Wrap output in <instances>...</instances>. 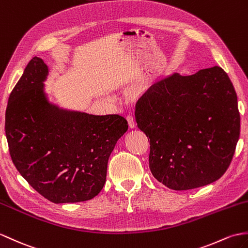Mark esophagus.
I'll list each match as a JSON object with an SVG mask.
<instances>
[{
	"label": "esophagus",
	"instance_id": "1",
	"mask_svg": "<svg viewBox=\"0 0 248 248\" xmlns=\"http://www.w3.org/2000/svg\"><path fill=\"white\" fill-rule=\"evenodd\" d=\"M126 122H128L129 124V128L130 129H134L135 128V122H134V118L132 116H128L126 117Z\"/></svg>",
	"mask_w": 248,
	"mask_h": 248
}]
</instances>
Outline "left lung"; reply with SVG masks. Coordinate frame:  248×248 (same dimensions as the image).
Segmentation results:
<instances>
[{
  "label": "left lung",
  "instance_id": "1",
  "mask_svg": "<svg viewBox=\"0 0 248 248\" xmlns=\"http://www.w3.org/2000/svg\"><path fill=\"white\" fill-rule=\"evenodd\" d=\"M135 118L150 140L152 174L170 189L208 185L232 163L240 113L233 85L221 67L160 80L140 98Z\"/></svg>",
  "mask_w": 248,
  "mask_h": 248
}]
</instances>
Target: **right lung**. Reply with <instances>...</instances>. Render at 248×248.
Segmentation results:
<instances>
[{
	"label": "right lung",
	"instance_id": "right-lung-1",
	"mask_svg": "<svg viewBox=\"0 0 248 248\" xmlns=\"http://www.w3.org/2000/svg\"><path fill=\"white\" fill-rule=\"evenodd\" d=\"M48 70L33 57L10 93L5 133L13 163L37 192L56 204L84 202L105 186L108 160L128 123L61 110L46 99Z\"/></svg>",
	"mask_w": 248,
	"mask_h": 248
}]
</instances>
